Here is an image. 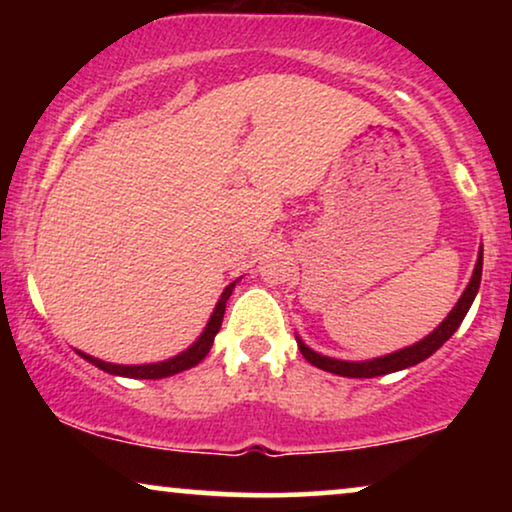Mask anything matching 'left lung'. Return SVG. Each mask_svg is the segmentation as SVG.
Segmentation results:
<instances>
[{"mask_svg": "<svg viewBox=\"0 0 512 512\" xmlns=\"http://www.w3.org/2000/svg\"><path fill=\"white\" fill-rule=\"evenodd\" d=\"M480 277H482V249H480L478 263H475V270H473L471 282H468L466 291L461 293L459 303L454 305V310H452L450 314H447V319H445L443 324H440L431 335H426V338H424L422 342H417V345H412V347H405V349H401V352L389 354V356H380V359H373V361L352 363V361L328 359V356H321V354H317V352H312L310 347H305L303 342L298 340L300 354H303L305 359L312 363V366H317V368H321V370H328V373L342 375V377H380V375L396 373V370L417 366L419 361L429 359V356H431L433 352H438V349L443 347L445 342L452 338L454 331H457L459 324H461V321H464V317H466L468 307L473 305L475 293H478V289H480Z\"/></svg>", "mask_w": 512, "mask_h": 512, "instance_id": "1", "label": "left lung"}]
</instances>
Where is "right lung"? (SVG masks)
Here are the masks:
<instances>
[{"mask_svg":"<svg viewBox=\"0 0 512 512\" xmlns=\"http://www.w3.org/2000/svg\"><path fill=\"white\" fill-rule=\"evenodd\" d=\"M233 289H235V282L228 284L226 291L221 293V300H219V303H216V310L212 314V319H209L205 333L200 335L198 342H195L193 347H188L184 354L174 356V359H167V361H160V363H149V366H114V363H104L100 359H95V356H88V354H83V352H79V354L86 361L93 363V366L102 368L104 373L123 375V377H135V380H160V377H170L174 373H181V370H188V368L198 366V363L209 354V349H212L214 335L219 333L221 321H223V312H226V300L230 298V293H233Z\"/></svg>","mask_w":512,"mask_h":512,"instance_id":"right-lung-1","label":"right lung"}]
</instances>
